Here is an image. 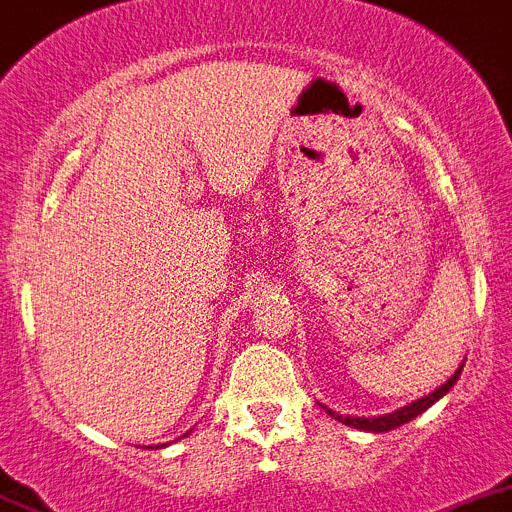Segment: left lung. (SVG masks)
I'll use <instances>...</instances> for the list:
<instances>
[{
    "instance_id": "8db88e82",
    "label": "left lung",
    "mask_w": 512,
    "mask_h": 512,
    "mask_svg": "<svg viewBox=\"0 0 512 512\" xmlns=\"http://www.w3.org/2000/svg\"><path fill=\"white\" fill-rule=\"evenodd\" d=\"M462 366H465V361H462L460 369H457L455 374L450 376V379L444 381L442 386H437V389H434L432 394L422 396V399L412 401V404L396 409V412L379 414V417H343V414H336V412H333V409H328V407H323V409H326V414H331L333 419H338V422H341V424H346V427L361 429V432H376V434L391 432V429H396V427H401V424H407V422H412V419H417L419 414L427 412V409L432 407V404H437V401L442 399V396H447V391H450L452 386L457 384V379H460Z\"/></svg>"
}]
</instances>
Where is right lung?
Returning <instances> with one entry per match:
<instances>
[{"instance_id":"obj_1","label":"right lung","mask_w":512,"mask_h":512,"mask_svg":"<svg viewBox=\"0 0 512 512\" xmlns=\"http://www.w3.org/2000/svg\"><path fill=\"white\" fill-rule=\"evenodd\" d=\"M186 434H189V432H186ZM186 434H184V437H186ZM159 447H166V444H159Z\"/></svg>"}]
</instances>
